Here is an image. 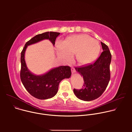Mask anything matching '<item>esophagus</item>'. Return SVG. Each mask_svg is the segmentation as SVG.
<instances>
[{
    "label": "esophagus",
    "mask_w": 132,
    "mask_h": 132,
    "mask_svg": "<svg viewBox=\"0 0 132 132\" xmlns=\"http://www.w3.org/2000/svg\"><path fill=\"white\" fill-rule=\"evenodd\" d=\"M71 72H72V73H74L75 72H76V70H75V69L74 68V67H72L71 69Z\"/></svg>",
    "instance_id": "esophagus-1"
}]
</instances>
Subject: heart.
<instances>
[{
  "label": "heart",
  "mask_w": 132,
  "mask_h": 132,
  "mask_svg": "<svg viewBox=\"0 0 132 132\" xmlns=\"http://www.w3.org/2000/svg\"><path fill=\"white\" fill-rule=\"evenodd\" d=\"M55 48L59 57L65 61L70 60L75 53V59L82 65L95 61L101 50L99 42L85 34L71 35L66 41L58 40Z\"/></svg>",
  "instance_id": "b5f03b06"
}]
</instances>
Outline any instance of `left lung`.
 <instances>
[{
  "mask_svg": "<svg viewBox=\"0 0 132 132\" xmlns=\"http://www.w3.org/2000/svg\"><path fill=\"white\" fill-rule=\"evenodd\" d=\"M101 44L103 51L95 62L75 67L76 71L83 77L84 84L80 90L74 89L73 93L83 101H90L100 97L110 79L111 54L108 46L102 42Z\"/></svg>",
  "mask_w": 132,
  "mask_h": 132,
  "instance_id": "1",
  "label": "left lung"
}]
</instances>
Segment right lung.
Returning <instances> with one entry per match:
<instances>
[{
  "label": "right lung",
  "instance_id": "1",
  "mask_svg": "<svg viewBox=\"0 0 132 132\" xmlns=\"http://www.w3.org/2000/svg\"><path fill=\"white\" fill-rule=\"evenodd\" d=\"M60 33L46 32L37 34L28 41L21 53V68L20 78L24 88L33 97L40 100L50 99L57 93L59 84L71 75L70 67L61 66L50 69L43 75H36L31 72L27 67L25 61V52L28 46L44 40H49L54 46L56 37Z\"/></svg>",
  "mask_w": 132,
  "mask_h": 132
}]
</instances>
